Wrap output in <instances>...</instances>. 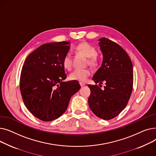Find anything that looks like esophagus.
<instances>
[{
    "instance_id": "34e87169",
    "label": "esophagus",
    "mask_w": 156,
    "mask_h": 156,
    "mask_svg": "<svg viewBox=\"0 0 156 156\" xmlns=\"http://www.w3.org/2000/svg\"><path fill=\"white\" fill-rule=\"evenodd\" d=\"M80 86H81V87H83L85 86V83H81V82H80Z\"/></svg>"
}]
</instances>
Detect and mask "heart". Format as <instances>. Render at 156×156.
<instances>
[{
	"mask_svg": "<svg viewBox=\"0 0 156 156\" xmlns=\"http://www.w3.org/2000/svg\"><path fill=\"white\" fill-rule=\"evenodd\" d=\"M76 51L81 52L86 57H88V63L91 65H95L97 63V50L96 48L86 42L79 44L76 47ZM63 67L69 70L72 67V57L70 53L66 54L62 59ZM91 71L88 69H76L73 71L70 74L69 78L71 80L77 81L80 82H84L90 76Z\"/></svg>",
	"mask_w": 156,
	"mask_h": 156,
	"instance_id": "b5f03b06",
	"label": "heart"
}]
</instances>
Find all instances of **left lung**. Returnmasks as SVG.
<instances>
[{
    "label": "left lung",
    "instance_id": "left-lung-1",
    "mask_svg": "<svg viewBox=\"0 0 156 156\" xmlns=\"http://www.w3.org/2000/svg\"><path fill=\"white\" fill-rule=\"evenodd\" d=\"M98 41L103 60L92 80L95 83L104 82L105 86L102 90L98 85H88L91 93L88 102L97 117L109 120L125 109L129 99L133 88V65L127 53L118 44L105 38Z\"/></svg>",
    "mask_w": 156,
    "mask_h": 156
}]
</instances>
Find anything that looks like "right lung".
Here are the masks:
<instances>
[{
	"instance_id": "right-lung-1",
	"label": "right lung",
	"mask_w": 156,
	"mask_h": 156,
	"mask_svg": "<svg viewBox=\"0 0 156 156\" xmlns=\"http://www.w3.org/2000/svg\"><path fill=\"white\" fill-rule=\"evenodd\" d=\"M70 42H51L40 46L26 59L20 77L24 105L36 118L51 121L67 109L71 97L80 89L75 81L66 78L62 59Z\"/></svg>"
}]
</instances>
